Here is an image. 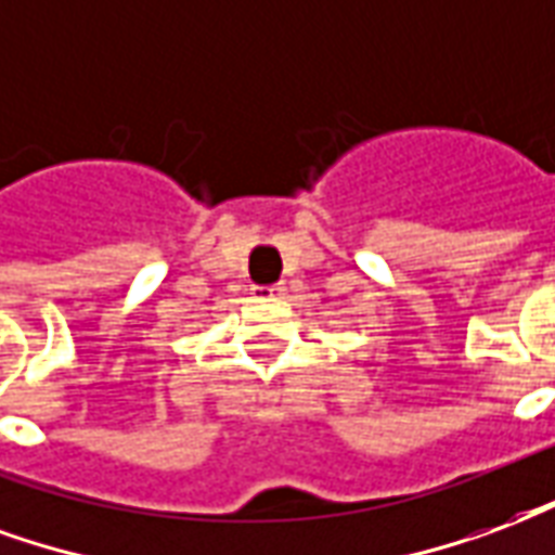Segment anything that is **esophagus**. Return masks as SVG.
I'll use <instances>...</instances> for the list:
<instances>
[{"mask_svg": "<svg viewBox=\"0 0 555 555\" xmlns=\"http://www.w3.org/2000/svg\"><path fill=\"white\" fill-rule=\"evenodd\" d=\"M286 293V286L283 283H269V286H254V295L257 298H281Z\"/></svg>", "mask_w": 555, "mask_h": 555, "instance_id": "esophagus-1", "label": "esophagus"}]
</instances>
